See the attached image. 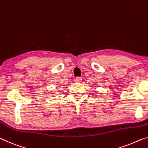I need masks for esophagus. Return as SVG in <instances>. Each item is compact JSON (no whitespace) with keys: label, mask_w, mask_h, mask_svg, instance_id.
Wrapping results in <instances>:
<instances>
[{"label":"esophagus","mask_w":148,"mask_h":148,"mask_svg":"<svg viewBox=\"0 0 148 148\" xmlns=\"http://www.w3.org/2000/svg\"><path fill=\"white\" fill-rule=\"evenodd\" d=\"M81 80H82L81 77H77L74 79V81L75 82H81Z\"/></svg>","instance_id":"1"}]
</instances>
